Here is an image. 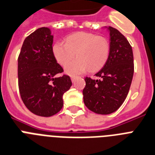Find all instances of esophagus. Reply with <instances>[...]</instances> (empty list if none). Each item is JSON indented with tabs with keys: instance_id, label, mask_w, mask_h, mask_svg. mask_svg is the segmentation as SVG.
Wrapping results in <instances>:
<instances>
[{
	"instance_id": "34e87169",
	"label": "esophagus",
	"mask_w": 155,
	"mask_h": 155,
	"mask_svg": "<svg viewBox=\"0 0 155 155\" xmlns=\"http://www.w3.org/2000/svg\"><path fill=\"white\" fill-rule=\"evenodd\" d=\"M75 76H71V81L72 82H74L75 81Z\"/></svg>"
}]
</instances>
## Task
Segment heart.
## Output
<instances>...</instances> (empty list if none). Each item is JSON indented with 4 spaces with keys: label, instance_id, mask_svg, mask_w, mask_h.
Here are the masks:
<instances>
[{
    "label": "heart",
    "instance_id": "1",
    "mask_svg": "<svg viewBox=\"0 0 155 155\" xmlns=\"http://www.w3.org/2000/svg\"><path fill=\"white\" fill-rule=\"evenodd\" d=\"M77 58L67 63L74 57ZM52 52L60 65L65 66V71L69 75L84 73L99 70L105 64L110 53V45L107 40L95 34L87 32H75L68 36L66 42L57 41L53 45Z\"/></svg>",
    "mask_w": 155,
    "mask_h": 155
}]
</instances>
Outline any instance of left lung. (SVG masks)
Masks as SVG:
<instances>
[{
  "mask_svg": "<svg viewBox=\"0 0 155 155\" xmlns=\"http://www.w3.org/2000/svg\"><path fill=\"white\" fill-rule=\"evenodd\" d=\"M110 33V53L95 75L99 80L85 78L84 102L89 110L109 114L120 107L130 90L134 75V56L125 36L114 28L104 27Z\"/></svg>",
  "mask_w": 155,
  "mask_h": 155,
  "instance_id": "left-lung-1",
  "label": "left lung"
}]
</instances>
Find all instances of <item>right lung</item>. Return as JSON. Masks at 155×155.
<instances>
[{
    "label": "right lung",
    "mask_w": 155,
    "mask_h": 155,
    "mask_svg": "<svg viewBox=\"0 0 155 155\" xmlns=\"http://www.w3.org/2000/svg\"><path fill=\"white\" fill-rule=\"evenodd\" d=\"M53 36L43 27L27 36L18 57V85L22 101L33 114L43 117L56 114L63 107V95L71 87L52 52Z\"/></svg>",
    "instance_id": "add662e5"
}]
</instances>
